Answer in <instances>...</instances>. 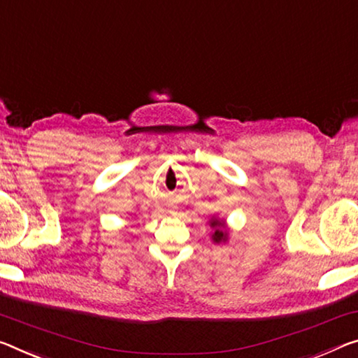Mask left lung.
I'll return each mask as SVG.
<instances>
[{
	"label": "left lung",
	"mask_w": 358,
	"mask_h": 358,
	"mask_svg": "<svg viewBox=\"0 0 358 358\" xmlns=\"http://www.w3.org/2000/svg\"><path fill=\"white\" fill-rule=\"evenodd\" d=\"M210 228L213 229L212 232V241L215 243H226L228 242V237H229V229H228V224H226L224 220H220V218H212L208 221Z\"/></svg>",
	"instance_id": "obj_1"
}]
</instances>
